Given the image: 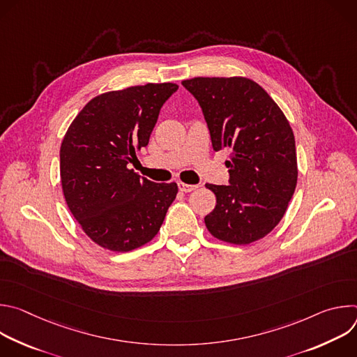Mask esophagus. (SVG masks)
Instances as JSON below:
<instances>
[{"mask_svg":"<svg viewBox=\"0 0 357 357\" xmlns=\"http://www.w3.org/2000/svg\"><path fill=\"white\" fill-rule=\"evenodd\" d=\"M178 186H179V190L181 192H192L195 190L197 186L196 185H188V183H183V182H178Z\"/></svg>","mask_w":357,"mask_h":357,"instance_id":"1","label":"esophagus"}]
</instances>
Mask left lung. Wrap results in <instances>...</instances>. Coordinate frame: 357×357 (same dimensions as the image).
Masks as SVG:
<instances>
[{
    "mask_svg": "<svg viewBox=\"0 0 357 357\" xmlns=\"http://www.w3.org/2000/svg\"><path fill=\"white\" fill-rule=\"evenodd\" d=\"M182 84L199 101L213 149H230V185L206 183L216 195V206L205 218L208 230L236 245L266 237L282 219L298 179L285 114L248 77H192Z\"/></svg>",
    "mask_w": 357,
    "mask_h": 357,
    "instance_id": "1",
    "label": "left lung"
}]
</instances>
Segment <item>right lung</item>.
Returning a JSON list of instances; mask_svg holds the SVG:
<instances>
[{"label": "right lung", "mask_w": 357, "mask_h": 357, "mask_svg": "<svg viewBox=\"0 0 357 357\" xmlns=\"http://www.w3.org/2000/svg\"><path fill=\"white\" fill-rule=\"evenodd\" d=\"M175 83H146L93 97L61 145L68 208L97 245L127 252L157 236L178 185L141 178L127 165L148 145Z\"/></svg>", "instance_id": "right-lung-1"}]
</instances>
